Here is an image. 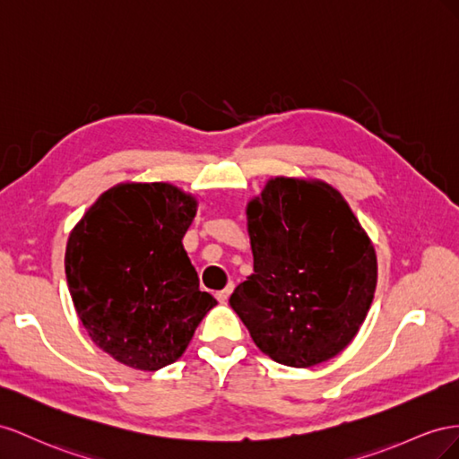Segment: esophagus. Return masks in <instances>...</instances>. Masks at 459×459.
I'll return each mask as SVG.
<instances>
[{"label": "esophagus", "mask_w": 459, "mask_h": 459, "mask_svg": "<svg viewBox=\"0 0 459 459\" xmlns=\"http://www.w3.org/2000/svg\"><path fill=\"white\" fill-rule=\"evenodd\" d=\"M232 290H234V284H232V282H229V284H227L225 288H222V290H219L215 296H217V299H219L221 304H225L227 299H229V296L232 294Z\"/></svg>", "instance_id": "1"}]
</instances>
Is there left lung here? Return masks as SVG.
<instances>
[{"label": "left lung", "instance_id": "left-lung-1", "mask_svg": "<svg viewBox=\"0 0 459 459\" xmlns=\"http://www.w3.org/2000/svg\"><path fill=\"white\" fill-rule=\"evenodd\" d=\"M254 273L229 304L255 346L288 368L338 356L377 286L375 247L336 188L277 177L246 207Z\"/></svg>", "mask_w": 459, "mask_h": 459}]
</instances>
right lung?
<instances>
[{
  "label": "right lung",
  "instance_id": "right-lung-1",
  "mask_svg": "<svg viewBox=\"0 0 459 459\" xmlns=\"http://www.w3.org/2000/svg\"><path fill=\"white\" fill-rule=\"evenodd\" d=\"M195 207L167 182H126L103 192L71 232L65 273L74 309L91 342L128 368L177 361L217 306L182 246Z\"/></svg>",
  "mask_w": 459,
  "mask_h": 459
}]
</instances>
